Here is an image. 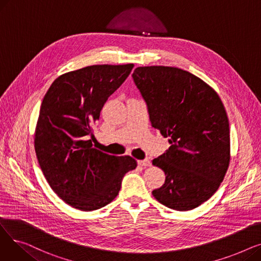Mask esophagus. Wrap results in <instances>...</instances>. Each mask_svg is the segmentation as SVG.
<instances>
[{
  "label": "esophagus",
  "instance_id": "obj_1",
  "mask_svg": "<svg viewBox=\"0 0 261 261\" xmlns=\"http://www.w3.org/2000/svg\"><path fill=\"white\" fill-rule=\"evenodd\" d=\"M138 164H139L140 166H142V167H149V166H151V162H150L148 159L138 161Z\"/></svg>",
  "mask_w": 261,
  "mask_h": 261
}]
</instances>
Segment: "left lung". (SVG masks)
<instances>
[{
    "label": "left lung",
    "instance_id": "1",
    "mask_svg": "<svg viewBox=\"0 0 261 261\" xmlns=\"http://www.w3.org/2000/svg\"><path fill=\"white\" fill-rule=\"evenodd\" d=\"M132 77L152 127L169 138L167 151L152 161L166 174L152 195L168 208L194 210L216 193L229 165L225 108L211 86L181 68L140 66Z\"/></svg>",
    "mask_w": 261,
    "mask_h": 261
}]
</instances>
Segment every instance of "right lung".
Returning a JSON list of instances; mask_svg holds the SVG:
<instances>
[{
  "mask_svg": "<svg viewBox=\"0 0 261 261\" xmlns=\"http://www.w3.org/2000/svg\"><path fill=\"white\" fill-rule=\"evenodd\" d=\"M134 64H97L59 76L47 90L35 130V151L47 183L72 207L91 212L112 202L123 175L138 166L93 147L92 126Z\"/></svg>",
  "mask_w": 261,
  "mask_h": 261,
  "instance_id": "right-lung-1",
  "label": "right lung"
}]
</instances>
